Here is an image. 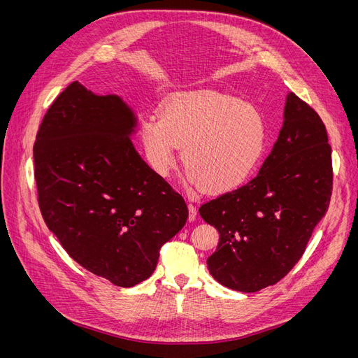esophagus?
Listing matches in <instances>:
<instances>
[{"label": "esophagus", "mask_w": 358, "mask_h": 358, "mask_svg": "<svg viewBox=\"0 0 358 358\" xmlns=\"http://www.w3.org/2000/svg\"><path fill=\"white\" fill-rule=\"evenodd\" d=\"M188 212H189L188 220H189V221H196V218H197V209H196V206L189 203V204H188Z\"/></svg>", "instance_id": "esophagus-1"}]
</instances>
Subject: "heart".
Instances as JSON below:
<instances>
[{"mask_svg":"<svg viewBox=\"0 0 358 358\" xmlns=\"http://www.w3.org/2000/svg\"><path fill=\"white\" fill-rule=\"evenodd\" d=\"M148 164L166 178L178 148L188 180L209 194L230 192L252 176L267 145V125L254 106L236 96L196 91L173 96L159 115L140 122Z\"/></svg>","mask_w":358,"mask_h":358,"instance_id":"1","label":"heart"}]
</instances>
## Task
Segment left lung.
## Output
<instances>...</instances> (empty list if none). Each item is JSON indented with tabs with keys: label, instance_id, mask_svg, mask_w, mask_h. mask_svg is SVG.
<instances>
[{
	"label": "left lung",
	"instance_id": "1",
	"mask_svg": "<svg viewBox=\"0 0 358 358\" xmlns=\"http://www.w3.org/2000/svg\"><path fill=\"white\" fill-rule=\"evenodd\" d=\"M331 189L326 125L289 92L279 137L257 178L199 209L220 233L218 248L208 258L210 275L242 292L279 282L305 252L329 209Z\"/></svg>",
	"mask_w": 358,
	"mask_h": 358
}]
</instances>
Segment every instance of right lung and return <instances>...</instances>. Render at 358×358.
<instances>
[{"label": "right lung", "mask_w": 358, "mask_h": 358, "mask_svg": "<svg viewBox=\"0 0 358 358\" xmlns=\"http://www.w3.org/2000/svg\"><path fill=\"white\" fill-rule=\"evenodd\" d=\"M136 125L121 96L73 82L49 107L34 143L48 229L76 263L122 288L154 273L161 246L188 220L185 200L134 149Z\"/></svg>", "instance_id": "1"}]
</instances>
